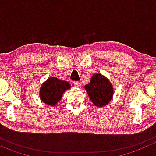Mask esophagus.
<instances>
[{
	"label": "esophagus",
	"mask_w": 156,
	"mask_h": 156,
	"mask_svg": "<svg viewBox=\"0 0 156 156\" xmlns=\"http://www.w3.org/2000/svg\"><path fill=\"white\" fill-rule=\"evenodd\" d=\"M73 85L75 86V87H80L81 84H80V83L78 82V81H73Z\"/></svg>",
	"instance_id": "esophagus-1"
}]
</instances>
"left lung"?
Instances as JSON below:
<instances>
[{"instance_id":"1","label":"left lung","mask_w":156,"mask_h":156,"mask_svg":"<svg viewBox=\"0 0 156 156\" xmlns=\"http://www.w3.org/2000/svg\"><path fill=\"white\" fill-rule=\"evenodd\" d=\"M84 88L92 103L97 107L106 106L112 98L113 87L111 83L100 73L93 75Z\"/></svg>"}]
</instances>
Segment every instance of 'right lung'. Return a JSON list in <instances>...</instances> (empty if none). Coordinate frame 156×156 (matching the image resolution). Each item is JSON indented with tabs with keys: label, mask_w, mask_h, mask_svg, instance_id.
<instances>
[{
	"label": "right lung",
	"mask_w": 156,
	"mask_h": 156,
	"mask_svg": "<svg viewBox=\"0 0 156 156\" xmlns=\"http://www.w3.org/2000/svg\"><path fill=\"white\" fill-rule=\"evenodd\" d=\"M70 87V84L67 81L51 77L41 87L40 98L44 103L54 106L61 100L62 94Z\"/></svg>",
	"instance_id": "1"
}]
</instances>
